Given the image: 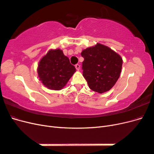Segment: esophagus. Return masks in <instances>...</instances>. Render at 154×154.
<instances>
[{
    "label": "esophagus",
    "instance_id": "obj_1",
    "mask_svg": "<svg viewBox=\"0 0 154 154\" xmlns=\"http://www.w3.org/2000/svg\"><path fill=\"white\" fill-rule=\"evenodd\" d=\"M75 67H76L77 71H79V70H80V66L79 64H76L75 66Z\"/></svg>",
    "mask_w": 154,
    "mask_h": 154
}]
</instances>
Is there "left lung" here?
Returning <instances> with one entry per match:
<instances>
[{
    "mask_svg": "<svg viewBox=\"0 0 154 154\" xmlns=\"http://www.w3.org/2000/svg\"><path fill=\"white\" fill-rule=\"evenodd\" d=\"M81 55L83 76L91 89L100 94L111 89L122 72V57L101 44L83 50Z\"/></svg>",
    "mask_w": 154,
    "mask_h": 154,
    "instance_id": "left-lung-1",
    "label": "left lung"
}]
</instances>
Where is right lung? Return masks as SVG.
Instances as JSON below:
<instances>
[{
    "label": "right lung",
    "mask_w": 154,
    "mask_h": 154,
    "mask_svg": "<svg viewBox=\"0 0 154 154\" xmlns=\"http://www.w3.org/2000/svg\"><path fill=\"white\" fill-rule=\"evenodd\" d=\"M38 77L49 89L58 91L66 86L76 71L69 59L60 49H51L40 60L38 69Z\"/></svg>",
    "instance_id": "1"
}]
</instances>
